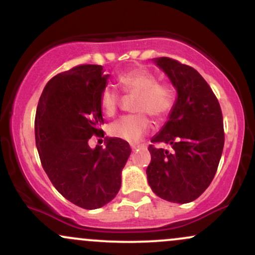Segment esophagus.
Listing matches in <instances>:
<instances>
[{"mask_svg": "<svg viewBox=\"0 0 255 255\" xmlns=\"http://www.w3.org/2000/svg\"><path fill=\"white\" fill-rule=\"evenodd\" d=\"M140 147H142L141 145H139V144H130V148L133 151H136V150H139Z\"/></svg>", "mask_w": 255, "mask_h": 255, "instance_id": "1", "label": "esophagus"}]
</instances>
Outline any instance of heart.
Segmentation results:
<instances>
[{
  "label": "heart",
  "instance_id": "obj_1",
  "mask_svg": "<svg viewBox=\"0 0 255 255\" xmlns=\"http://www.w3.org/2000/svg\"><path fill=\"white\" fill-rule=\"evenodd\" d=\"M119 84L124 92L129 97H135L133 110L137 113L124 116L113 122L109 131L113 136L128 142H137L150 130L151 121L145 115L153 119H163L172 105V91L166 85L158 84L153 73L144 68H135L126 72L119 77ZM99 103L107 116L118 113L121 97L113 87L105 86L101 92Z\"/></svg>",
  "mask_w": 255,
  "mask_h": 255
}]
</instances>
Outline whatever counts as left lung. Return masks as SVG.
<instances>
[{
	"instance_id": "1",
	"label": "left lung",
	"mask_w": 255,
	"mask_h": 255,
	"mask_svg": "<svg viewBox=\"0 0 255 255\" xmlns=\"http://www.w3.org/2000/svg\"><path fill=\"white\" fill-rule=\"evenodd\" d=\"M153 62L168 75L177 98L166 124L151 139L171 145L172 151L150 145L147 181L159 198L191 203L203 194L217 171L224 146L222 110L211 87L194 68L169 57Z\"/></svg>"
}]
</instances>
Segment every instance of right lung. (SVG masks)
I'll return each instance as SVG.
<instances>
[{
  "label": "right lung",
  "mask_w": 255,
  "mask_h": 255,
  "mask_svg": "<svg viewBox=\"0 0 255 255\" xmlns=\"http://www.w3.org/2000/svg\"><path fill=\"white\" fill-rule=\"evenodd\" d=\"M108 79L97 64L60 73L44 87L34 120L43 169L67 200L86 210L116 197L130 154L129 144L119 137H105V148L89 146L90 137L103 131L99 97Z\"/></svg>",
  "instance_id": "obj_1"
}]
</instances>
